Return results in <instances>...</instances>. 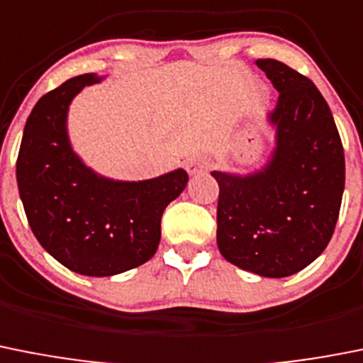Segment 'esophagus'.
<instances>
[{"label":"esophagus","mask_w":363,"mask_h":363,"mask_svg":"<svg viewBox=\"0 0 363 363\" xmlns=\"http://www.w3.org/2000/svg\"><path fill=\"white\" fill-rule=\"evenodd\" d=\"M185 169H187L189 174H201V172H207L211 169V162L205 158H189L187 164H185Z\"/></svg>","instance_id":"1"}]
</instances>
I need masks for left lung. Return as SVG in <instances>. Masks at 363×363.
Here are the masks:
<instances>
[{
    "instance_id": "left-lung-1",
    "label": "left lung",
    "mask_w": 363,
    "mask_h": 363,
    "mask_svg": "<svg viewBox=\"0 0 363 363\" xmlns=\"http://www.w3.org/2000/svg\"><path fill=\"white\" fill-rule=\"evenodd\" d=\"M279 101L270 113L277 147L262 171H214L218 247L228 262L262 277L304 270L328 247L340 214L345 158L317 86L275 59H259Z\"/></svg>"
}]
</instances>
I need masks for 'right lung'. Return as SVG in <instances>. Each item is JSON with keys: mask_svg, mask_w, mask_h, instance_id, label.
<instances>
[{"mask_svg": "<svg viewBox=\"0 0 363 363\" xmlns=\"http://www.w3.org/2000/svg\"><path fill=\"white\" fill-rule=\"evenodd\" d=\"M86 73L43 95L30 113L16 162L19 196L41 247L68 270L109 277L144 264L160 242L165 207L189 182L184 169L145 182L95 174L72 151L66 113Z\"/></svg>", "mask_w": 363, "mask_h": 363, "instance_id": "1", "label": "right lung"}]
</instances>
